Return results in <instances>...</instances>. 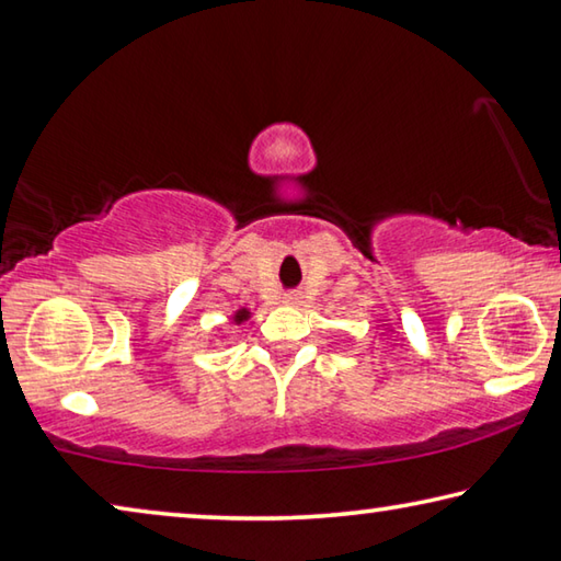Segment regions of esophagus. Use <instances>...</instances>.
Returning <instances> with one entry per match:
<instances>
[{
  "mask_svg": "<svg viewBox=\"0 0 561 561\" xmlns=\"http://www.w3.org/2000/svg\"><path fill=\"white\" fill-rule=\"evenodd\" d=\"M284 299H287V301H297V294H294V291H289V294H287V297H284Z\"/></svg>",
  "mask_w": 561,
  "mask_h": 561,
  "instance_id": "1",
  "label": "esophagus"
}]
</instances>
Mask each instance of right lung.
I'll return each instance as SVG.
<instances>
[{
	"instance_id": "add662e5",
	"label": "right lung",
	"mask_w": 561,
	"mask_h": 561,
	"mask_svg": "<svg viewBox=\"0 0 561 561\" xmlns=\"http://www.w3.org/2000/svg\"><path fill=\"white\" fill-rule=\"evenodd\" d=\"M244 319V314H240V317H237V321H242Z\"/></svg>"
}]
</instances>
